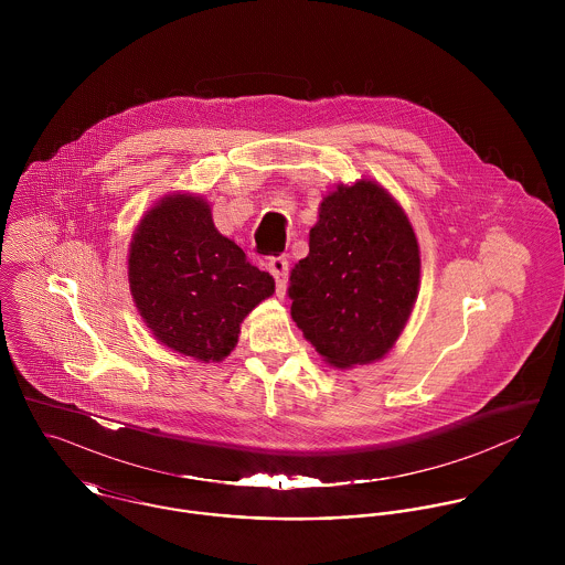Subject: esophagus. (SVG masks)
<instances>
[{
    "label": "esophagus",
    "instance_id": "esophagus-1",
    "mask_svg": "<svg viewBox=\"0 0 565 565\" xmlns=\"http://www.w3.org/2000/svg\"><path fill=\"white\" fill-rule=\"evenodd\" d=\"M269 271L271 276L276 278V287H278V294H282L285 289V282H287V271H289V260L285 256H274L269 258Z\"/></svg>",
    "mask_w": 565,
    "mask_h": 565
}]
</instances>
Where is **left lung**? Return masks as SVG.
I'll return each instance as SVG.
<instances>
[{
  "label": "left lung",
  "instance_id": "1",
  "mask_svg": "<svg viewBox=\"0 0 565 565\" xmlns=\"http://www.w3.org/2000/svg\"><path fill=\"white\" fill-rule=\"evenodd\" d=\"M419 289V247L403 206L374 180L339 184L320 204L309 256L289 276L291 318L339 370L383 359Z\"/></svg>",
  "mask_w": 565,
  "mask_h": 565
}]
</instances>
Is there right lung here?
<instances>
[{"label": "right lung", "instance_id": "right-lung-1", "mask_svg": "<svg viewBox=\"0 0 565 565\" xmlns=\"http://www.w3.org/2000/svg\"><path fill=\"white\" fill-rule=\"evenodd\" d=\"M130 294L162 345L222 361L245 316L274 294V278L220 235L211 206L191 193L164 195L139 222L128 254Z\"/></svg>", "mask_w": 565, "mask_h": 565}]
</instances>
